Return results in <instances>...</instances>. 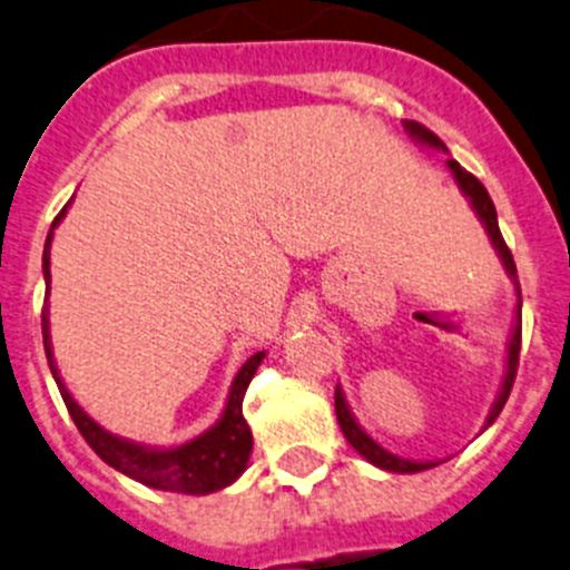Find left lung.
<instances>
[{"label": "left lung", "instance_id": "left-lung-1", "mask_svg": "<svg viewBox=\"0 0 570 570\" xmlns=\"http://www.w3.org/2000/svg\"><path fill=\"white\" fill-rule=\"evenodd\" d=\"M405 129L411 131L416 140H422L424 146H435V148H444V142L439 140V137L433 135V131L428 129V126L416 124V120H405ZM446 165H450V171L455 174V179H459L461 190H464L466 196H470L472 207L478 210V216H481V222L487 225L489 230V238H492V244L498 247V253L503 255V264H507L509 273L518 278V267H514V258H512V249L507 247V242H503L501 236V227H498V213H494V205L492 199H489L487 188L481 185V179L472 177L466 168H461L455 159H446ZM520 340H523V328H520V323L514 326V334H512V343H509V363H507V380H503V387H501V396H498V402H494L492 413H489L487 424H492L494 419L501 416L503 405H507L509 393H512V385H514V376H518V363H520ZM334 411H337V422H340V430H343V435L348 439V444L357 450L360 455H365V459L371 461V464L382 466V470H391V472H422V470H430V466H435L433 461H424V464H419V461H405L399 459V455H391L387 450H382L380 444H376L374 439H368V435L363 433V428H360L357 422H354V416H351L348 405H345L343 393H340V387L334 391Z\"/></svg>", "mask_w": 570, "mask_h": 570}]
</instances>
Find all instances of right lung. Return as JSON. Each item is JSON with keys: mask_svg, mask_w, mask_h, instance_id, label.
<instances>
[{"mask_svg": "<svg viewBox=\"0 0 570 570\" xmlns=\"http://www.w3.org/2000/svg\"><path fill=\"white\" fill-rule=\"evenodd\" d=\"M63 216V210L58 213L52 227L58 225V219ZM50 238L47 236L45 244V281L50 284ZM41 332H45V351L47 363H50L52 376L58 382V391H61L63 405H67L69 416L76 422V428L81 430V435L87 439V444L92 446L95 453L106 461L109 466L120 470L124 475L135 478V481L146 483L154 489H168V492H183V494H207L216 492V489L227 487V483L236 481L238 475L247 466L249 453H253V433H249L247 422H244L242 402L244 393H247L249 380L258 371L261 360H264V351L253 354L247 363L238 371L236 382L230 387V399H227L225 416L213 430H207L205 435L194 439L190 444L177 446V450H146L140 444H131V441L115 439V435L106 433L104 428L92 422L81 407L76 405V399L69 396L63 382L58 380L56 363H52L50 351V332H47V309L41 312Z\"/></svg>", "mask_w": 570, "mask_h": 570, "instance_id": "obj_1", "label": "right lung"}]
</instances>
